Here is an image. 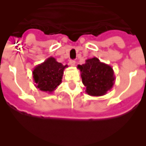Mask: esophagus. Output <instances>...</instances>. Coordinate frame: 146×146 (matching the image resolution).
Here are the masks:
<instances>
[{
	"instance_id": "34e87169",
	"label": "esophagus",
	"mask_w": 146,
	"mask_h": 146,
	"mask_svg": "<svg viewBox=\"0 0 146 146\" xmlns=\"http://www.w3.org/2000/svg\"><path fill=\"white\" fill-rule=\"evenodd\" d=\"M69 64H70V65L71 66H75L76 61H75V60H70Z\"/></svg>"
}]
</instances>
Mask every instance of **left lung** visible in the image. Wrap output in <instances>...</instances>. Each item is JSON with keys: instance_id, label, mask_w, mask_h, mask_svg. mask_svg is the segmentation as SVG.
Listing matches in <instances>:
<instances>
[{"instance_id": "8db88e82", "label": "left lung", "mask_w": 146, "mask_h": 146, "mask_svg": "<svg viewBox=\"0 0 146 146\" xmlns=\"http://www.w3.org/2000/svg\"><path fill=\"white\" fill-rule=\"evenodd\" d=\"M86 92L89 96H104L113 87L115 76L110 65L101 62L97 57L86 60V63L78 65Z\"/></svg>"}]
</instances>
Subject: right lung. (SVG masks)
<instances>
[{
  "mask_svg": "<svg viewBox=\"0 0 146 146\" xmlns=\"http://www.w3.org/2000/svg\"><path fill=\"white\" fill-rule=\"evenodd\" d=\"M66 67H68L67 65L64 66L57 62L54 57H48L33 69V77L35 86L40 91L53 92L61 83L64 71Z\"/></svg>",
  "mask_w": 146,
  "mask_h": 146,
  "instance_id": "right-lung-1",
  "label": "right lung"
}]
</instances>
